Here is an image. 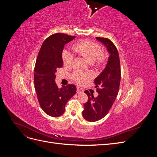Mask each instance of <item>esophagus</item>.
<instances>
[{
	"instance_id": "esophagus-1",
	"label": "esophagus",
	"mask_w": 157,
	"mask_h": 157,
	"mask_svg": "<svg viewBox=\"0 0 157 157\" xmlns=\"http://www.w3.org/2000/svg\"><path fill=\"white\" fill-rule=\"evenodd\" d=\"M77 92L78 93V94H81V93H83L84 92V90H83V89L82 88H80V87H77Z\"/></svg>"
}]
</instances>
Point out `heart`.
I'll use <instances>...</instances> for the list:
<instances>
[{"mask_svg": "<svg viewBox=\"0 0 157 157\" xmlns=\"http://www.w3.org/2000/svg\"><path fill=\"white\" fill-rule=\"evenodd\" d=\"M73 50L78 56L86 59L90 63H96L101 65L105 59V55L101 52V46L96 42L91 41H82L73 47ZM63 61L66 67H70L73 62V57L69 52H65L63 54ZM73 78L76 82L83 84L89 78V76L80 73H75Z\"/></svg>", "mask_w": 157, "mask_h": 157, "instance_id": "obj_1", "label": "heart"}]
</instances>
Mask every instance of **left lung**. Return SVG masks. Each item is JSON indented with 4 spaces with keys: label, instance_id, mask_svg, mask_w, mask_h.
<instances>
[{
    "label": "left lung",
    "instance_id": "8db88e82",
    "mask_svg": "<svg viewBox=\"0 0 157 157\" xmlns=\"http://www.w3.org/2000/svg\"><path fill=\"white\" fill-rule=\"evenodd\" d=\"M96 39L105 46L109 56L105 67L94 80L98 96L95 98L87 90L84 92L88 100L84 104L82 116L89 122L98 121L107 115L118 95L121 77L119 56L116 46L106 38L96 37Z\"/></svg>",
    "mask_w": 157,
    "mask_h": 157
}]
</instances>
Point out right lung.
<instances>
[{"instance_id":"1","label":"right lung","mask_w":157,"mask_h":157,"mask_svg":"<svg viewBox=\"0 0 157 157\" xmlns=\"http://www.w3.org/2000/svg\"><path fill=\"white\" fill-rule=\"evenodd\" d=\"M75 36L56 33L42 44L35 66L34 82L38 100L42 110L52 117H58L65 112L66 103L77 92L74 84L58 88L56 83L57 69L62 67L64 46Z\"/></svg>"}]
</instances>
